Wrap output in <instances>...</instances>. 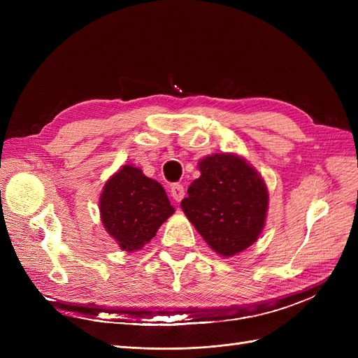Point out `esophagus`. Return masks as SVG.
Wrapping results in <instances>:
<instances>
[{"mask_svg": "<svg viewBox=\"0 0 358 358\" xmlns=\"http://www.w3.org/2000/svg\"><path fill=\"white\" fill-rule=\"evenodd\" d=\"M170 194H171V197L175 199V201L179 203L183 199V196H185V189H183V187L179 185V183H175V185L171 187Z\"/></svg>", "mask_w": 358, "mask_h": 358, "instance_id": "obj_1", "label": "esophagus"}]
</instances>
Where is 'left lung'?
Returning <instances> with one entry per match:
<instances>
[{
	"label": "left lung",
	"mask_w": 358,
	"mask_h": 358,
	"mask_svg": "<svg viewBox=\"0 0 358 358\" xmlns=\"http://www.w3.org/2000/svg\"><path fill=\"white\" fill-rule=\"evenodd\" d=\"M200 178L188 188L180 208L221 257H233L257 242L268 209V189L254 166L222 152L199 161Z\"/></svg>",
	"instance_id": "8db88e82"
}]
</instances>
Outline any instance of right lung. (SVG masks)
<instances>
[{
    "label": "right lung",
    "instance_id": "right-lung-1",
    "mask_svg": "<svg viewBox=\"0 0 358 358\" xmlns=\"http://www.w3.org/2000/svg\"><path fill=\"white\" fill-rule=\"evenodd\" d=\"M99 204L104 230L125 252L142 249L175 213L161 183L133 164L107 179Z\"/></svg>",
    "mask_w": 358,
    "mask_h": 358
}]
</instances>
